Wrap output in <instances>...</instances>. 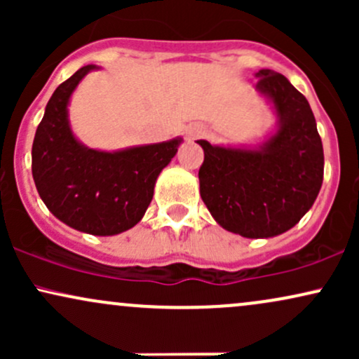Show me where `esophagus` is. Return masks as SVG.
Instances as JSON below:
<instances>
[{"label":"esophagus","instance_id":"esophagus-1","mask_svg":"<svg viewBox=\"0 0 359 359\" xmlns=\"http://www.w3.org/2000/svg\"><path fill=\"white\" fill-rule=\"evenodd\" d=\"M205 130L203 126H197V128H192L191 131H189V138H197L201 137V135H204Z\"/></svg>","mask_w":359,"mask_h":359}]
</instances>
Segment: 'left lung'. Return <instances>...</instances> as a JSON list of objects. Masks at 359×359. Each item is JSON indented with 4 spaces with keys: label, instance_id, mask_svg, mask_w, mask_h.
<instances>
[{
    "label": "left lung",
    "instance_id": "1",
    "mask_svg": "<svg viewBox=\"0 0 359 359\" xmlns=\"http://www.w3.org/2000/svg\"><path fill=\"white\" fill-rule=\"evenodd\" d=\"M257 89L273 102L278 130L257 150L214 147L199 168L201 197L217 224L245 238L294 228L314 204L324 177L323 142L304 94L282 74L262 69Z\"/></svg>",
    "mask_w": 359,
    "mask_h": 359
}]
</instances>
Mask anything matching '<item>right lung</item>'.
I'll use <instances>...</instances> for the list:
<instances>
[{
    "label": "right lung",
    "mask_w": 359,
    "mask_h": 359,
    "mask_svg": "<svg viewBox=\"0 0 359 359\" xmlns=\"http://www.w3.org/2000/svg\"><path fill=\"white\" fill-rule=\"evenodd\" d=\"M96 65L64 81L40 121L32 147V174L53 216L77 231L113 236L133 228L154 197L156 177L174 158L182 140L100 151L72 135L67 104L77 84Z\"/></svg>",
    "instance_id": "right-lung-1"
}]
</instances>
